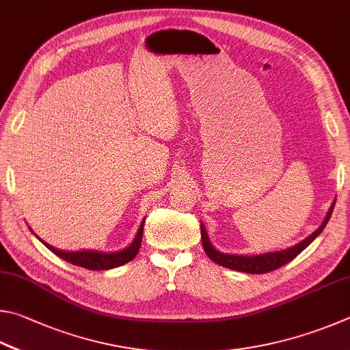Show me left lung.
Instances as JSON below:
<instances>
[{"label": "left lung", "mask_w": 350, "mask_h": 350, "mask_svg": "<svg viewBox=\"0 0 350 350\" xmlns=\"http://www.w3.org/2000/svg\"><path fill=\"white\" fill-rule=\"evenodd\" d=\"M335 201L336 200H334V203L330 204L329 211L326 213V217H324L320 228H318L315 232H312L309 237H306L303 241L297 243L295 246H292V247H287L283 250H275V252L260 254V255H232V254L219 252V250H217L212 246L204 224L201 223V241H203L204 252L207 254V256H209L212 261H215L217 265L232 269V271L246 272V273H266V272L275 271V269L287 265V262L292 261L297 255L301 254L303 250L308 247L318 235L321 234L323 229L326 228L330 215H332Z\"/></svg>", "instance_id": "left-lung-1"}]
</instances>
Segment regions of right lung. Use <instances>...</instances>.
I'll list each match as a JSON object with an SVG mask.
<instances>
[{
  "instance_id": "1",
  "label": "right lung",
  "mask_w": 350,
  "mask_h": 350,
  "mask_svg": "<svg viewBox=\"0 0 350 350\" xmlns=\"http://www.w3.org/2000/svg\"><path fill=\"white\" fill-rule=\"evenodd\" d=\"M146 219V218H144ZM144 219L141 221L137 235H135L133 241L129 244L127 247L122 250H116V252H101V250H59L55 249L51 244L38 240L44 244V246L53 252L61 260H64L70 265H75L84 269H90V271H107V269H113L126 265V262L132 261L137 256L138 250L141 247V241H143V229H144Z\"/></svg>"
}]
</instances>
